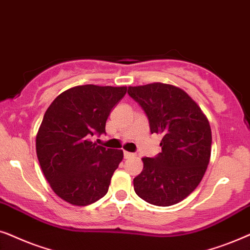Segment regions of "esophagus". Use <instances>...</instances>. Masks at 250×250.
Masks as SVG:
<instances>
[{
	"instance_id": "esophagus-1",
	"label": "esophagus",
	"mask_w": 250,
	"mask_h": 250,
	"mask_svg": "<svg viewBox=\"0 0 250 250\" xmlns=\"http://www.w3.org/2000/svg\"><path fill=\"white\" fill-rule=\"evenodd\" d=\"M132 155H134V154H132V153H130V152H127V151L123 152V158H125V159H129V158H131Z\"/></svg>"
}]
</instances>
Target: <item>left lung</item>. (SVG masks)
Returning <instances> with one entry per match:
<instances>
[{
    "label": "left lung",
    "mask_w": 250,
    "mask_h": 250,
    "mask_svg": "<svg viewBox=\"0 0 250 250\" xmlns=\"http://www.w3.org/2000/svg\"><path fill=\"white\" fill-rule=\"evenodd\" d=\"M128 95L147 116L152 134H161V153L143 158L134 178L136 194L168 207L191 194L204 177L211 152V130L200 107L184 90L165 83L129 86Z\"/></svg>",
    "instance_id": "obj_1"
}]
</instances>
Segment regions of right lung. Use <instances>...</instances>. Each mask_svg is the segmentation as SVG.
<instances>
[{
    "label": "right lung",
    "instance_id": "right-lung-1",
    "mask_svg": "<svg viewBox=\"0 0 250 250\" xmlns=\"http://www.w3.org/2000/svg\"><path fill=\"white\" fill-rule=\"evenodd\" d=\"M125 92V86L79 85L62 92L46 109L36 154L53 192L66 202L88 206L107 193L123 152L90 138L105 134L106 120Z\"/></svg>",
    "mask_w": 250,
    "mask_h": 250
}]
</instances>
